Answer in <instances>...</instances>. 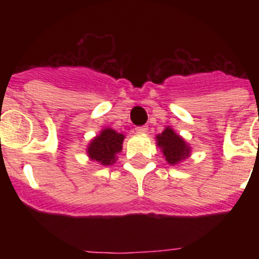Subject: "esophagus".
Returning a JSON list of instances; mask_svg holds the SVG:
<instances>
[{"instance_id": "34e87169", "label": "esophagus", "mask_w": 259, "mask_h": 259, "mask_svg": "<svg viewBox=\"0 0 259 259\" xmlns=\"http://www.w3.org/2000/svg\"><path fill=\"white\" fill-rule=\"evenodd\" d=\"M135 131H136V134H139V135H145L146 132H148V128H146V127H137Z\"/></svg>"}]
</instances>
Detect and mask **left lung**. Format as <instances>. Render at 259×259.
Returning <instances> with one entry per match:
<instances>
[{
	"instance_id": "left-lung-1",
	"label": "left lung",
	"mask_w": 259,
	"mask_h": 259,
	"mask_svg": "<svg viewBox=\"0 0 259 259\" xmlns=\"http://www.w3.org/2000/svg\"><path fill=\"white\" fill-rule=\"evenodd\" d=\"M155 140L166 162L171 166H175L191 157L192 148L180 135L174 131V128L166 127L162 134H158L155 136Z\"/></svg>"
}]
</instances>
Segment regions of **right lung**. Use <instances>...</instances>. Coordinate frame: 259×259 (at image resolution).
Masks as SVG:
<instances>
[{
  "instance_id": "1",
  "label": "right lung",
  "mask_w": 259,
  "mask_h": 259,
  "mask_svg": "<svg viewBox=\"0 0 259 259\" xmlns=\"http://www.w3.org/2000/svg\"><path fill=\"white\" fill-rule=\"evenodd\" d=\"M124 137V135L110 127L101 130L87 146L89 159L102 166H111L118 159L116 154L122 152Z\"/></svg>"
}]
</instances>
